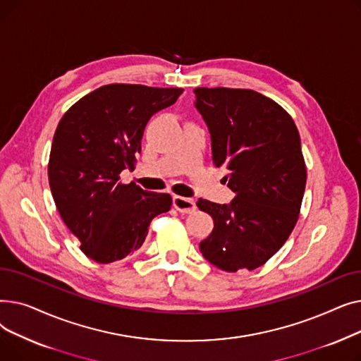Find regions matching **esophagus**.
<instances>
[{"label": "esophagus", "instance_id": "obj_1", "mask_svg": "<svg viewBox=\"0 0 361 361\" xmlns=\"http://www.w3.org/2000/svg\"><path fill=\"white\" fill-rule=\"evenodd\" d=\"M173 204H174L176 209L181 214H192L196 209L195 200L183 197V196H174L173 197Z\"/></svg>", "mask_w": 361, "mask_h": 361}]
</instances>
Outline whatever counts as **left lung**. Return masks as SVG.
<instances>
[{"label": "left lung", "instance_id": "left-lung-1", "mask_svg": "<svg viewBox=\"0 0 361 361\" xmlns=\"http://www.w3.org/2000/svg\"><path fill=\"white\" fill-rule=\"evenodd\" d=\"M196 108L209 128L212 161L235 197L228 204L197 200L214 219L199 247L226 272L253 271L287 241L298 219L306 164L298 130L275 101L250 89L196 87Z\"/></svg>", "mask_w": 361, "mask_h": 361}]
</instances>
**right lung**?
<instances>
[{
	"mask_svg": "<svg viewBox=\"0 0 361 361\" xmlns=\"http://www.w3.org/2000/svg\"><path fill=\"white\" fill-rule=\"evenodd\" d=\"M181 93L180 87L105 85L60 120L48 164L51 193L67 228L92 260L111 263L135 253L150 221L171 209L169 195L123 184L120 174L135 169L150 117Z\"/></svg>",
	"mask_w": 361,
	"mask_h": 361,
	"instance_id": "obj_1",
	"label": "right lung"
}]
</instances>
